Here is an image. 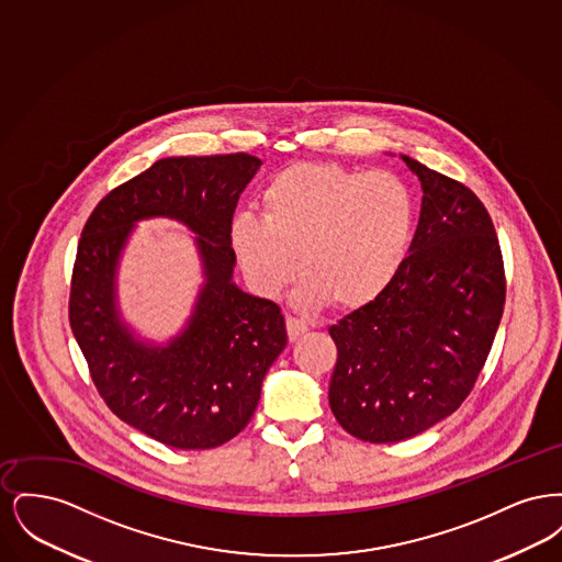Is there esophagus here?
Wrapping results in <instances>:
<instances>
[{
	"label": "esophagus",
	"instance_id": "1",
	"mask_svg": "<svg viewBox=\"0 0 562 562\" xmlns=\"http://www.w3.org/2000/svg\"><path fill=\"white\" fill-rule=\"evenodd\" d=\"M286 333H289V341H296L301 335L307 333V324L301 318L294 316H286Z\"/></svg>",
	"mask_w": 562,
	"mask_h": 562
}]
</instances>
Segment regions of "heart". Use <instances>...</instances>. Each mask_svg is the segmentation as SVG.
I'll return each mask as SVG.
<instances>
[{
  "label": "heart",
  "instance_id": "heart-1",
  "mask_svg": "<svg viewBox=\"0 0 562 562\" xmlns=\"http://www.w3.org/2000/svg\"><path fill=\"white\" fill-rule=\"evenodd\" d=\"M415 221V193L394 172L294 164L263 189L261 218H234L232 246L266 296L291 284L299 257L303 305L360 310L398 278Z\"/></svg>",
  "mask_w": 562,
  "mask_h": 562
}]
</instances>
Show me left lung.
<instances>
[{"label": "left lung", "instance_id": "8db88e82", "mask_svg": "<svg viewBox=\"0 0 562 562\" xmlns=\"http://www.w3.org/2000/svg\"><path fill=\"white\" fill-rule=\"evenodd\" d=\"M424 202L411 252L376 301L328 328L337 364L328 402L364 442H401L465 401L488 358L506 303L499 240L479 195L402 156Z\"/></svg>", "mask_w": 562, "mask_h": 562}]
</instances>
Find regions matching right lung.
Instances as JSON below:
<instances>
[{
	"instance_id": "right-lung-1",
	"label": "right lung",
	"mask_w": 562,
	"mask_h": 562,
	"mask_svg": "<svg viewBox=\"0 0 562 562\" xmlns=\"http://www.w3.org/2000/svg\"><path fill=\"white\" fill-rule=\"evenodd\" d=\"M261 160L248 154L156 161L111 189L81 229L69 324L109 411L175 449H214L250 422L263 376L286 348L280 307L232 282V223ZM172 215L199 234L207 284L166 349L133 341L114 307V268L133 223Z\"/></svg>"
}]
</instances>
